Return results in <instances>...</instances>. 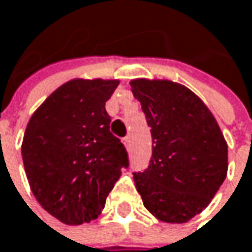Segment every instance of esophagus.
I'll return each instance as SVG.
<instances>
[{
	"mask_svg": "<svg viewBox=\"0 0 252 252\" xmlns=\"http://www.w3.org/2000/svg\"><path fill=\"white\" fill-rule=\"evenodd\" d=\"M123 144H125L126 147H130V135H127V136L123 138Z\"/></svg>",
	"mask_w": 252,
	"mask_h": 252,
	"instance_id": "1",
	"label": "esophagus"
}]
</instances>
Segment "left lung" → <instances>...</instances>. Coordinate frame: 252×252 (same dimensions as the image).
Wrapping results in <instances>:
<instances>
[{"mask_svg":"<svg viewBox=\"0 0 252 252\" xmlns=\"http://www.w3.org/2000/svg\"><path fill=\"white\" fill-rule=\"evenodd\" d=\"M151 127L153 154L133 179L158 220L185 223L201 213L227 173V145L205 104L170 80L130 82Z\"/></svg>","mask_w":252,"mask_h":252,"instance_id":"left-lung-1","label":"left lung"}]
</instances>
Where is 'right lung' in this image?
I'll list each match as a JSON object with an SVG mask.
<instances>
[{"label":"right lung","mask_w":252,"mask_h":252,"mask_svg":"<svg viewBox=\"0 0 252 252\" xmlns=\"http://www.w3.org/2000/svg\"><path fill=\"white\" fill-rule=\"evenodd\" d=\"M119 80L74 79L54 91L31 117L23 164L38 202L65 224L98 217L107 195L129 167V156L110 132L105 102Z\"/></svg>","instance_id":"right-lung-1"}]
</instances>
